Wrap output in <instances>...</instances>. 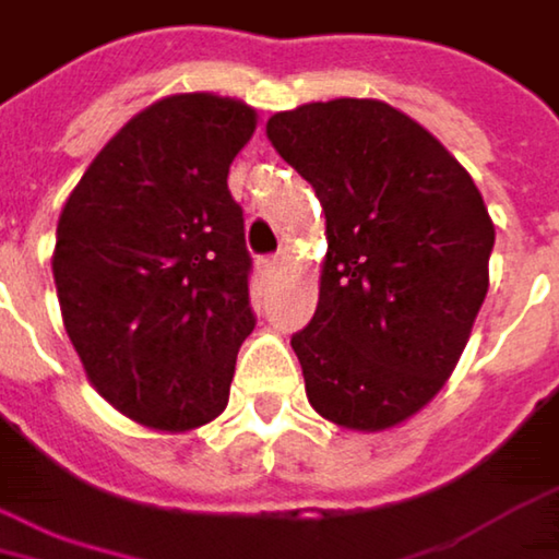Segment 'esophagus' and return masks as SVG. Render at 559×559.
Wrapping results in <instances>:
<instances>
[{
  "instance_id": "34e87169",
  "label": "esophagus",
  "mask_w": 559,
  "mask_h": 559,
  "mask_svg": "<svg viewBox=\"0 0 559 559\" xmlns=\"http://www.w3.org/2000/svg\"><path fill=\"white\" fill-rule=\"evenodd\" d=\"M282 267H285V258H282V254H274V258H261V261H258V271H261L264 277L277 274Z\"/></svg>"
}]
</instances>
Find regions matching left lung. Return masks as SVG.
Segmentation results:
<instances>
[{"label": "left lung", "mask_w": 559, "mask_h": 559, "mask_svg": "<svg viewBox=\"0 0 559 559\" xmlns=\"http://www.w3.org/2000/svg\"><path fill=\"white\" fill-rule=\"evenodd\" d=\"M318 192L328 254L311 324L292 337L318 416L403 426L452 377L488 295L495 222L468 169L373 97L314 100L264 127Z\"/></svg>", "instance_id": "left-lung-1"}]
</instances>
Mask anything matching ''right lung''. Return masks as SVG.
<instances>
[{
    "label": "right lung",
    "mask_w": 559,
    "mask_h": 559,
    "mask_svg": "<svg viewBox=\"0 0 559 559\" xmlns=\"http://www.w3.org/2000/svg\"><path fill=\"white\" fill-rule=\"evenodd\" d=\"M254 107L209 91L133 114L91 159L51 251L64 331L91 386L156 432L212 423L254 331L228 166Z\"/></svg>",
    "instance_id": "1"
}]
</instances>
